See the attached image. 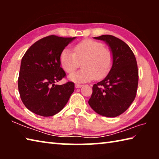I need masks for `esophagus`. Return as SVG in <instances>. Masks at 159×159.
<instances>
[{"label":"esophagus","instance_id":"esophagus-1","mask_svg":"<svg viewBox=\"0 0 159 159\" xmlns=\"http://www.w3.org/2000/svg\"><path fill=\"white\" fill-rule=\"evenodd\" d=\"M83 86V85L81 84H79V83H76V85H75V87H76V88H81Z\"/></svg>","mask_w":159,"mask_h":159}]
</instances>
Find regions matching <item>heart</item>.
I'll return each instance as SVG.
<instances>
[{"label": "heart", "mask_w": 159, "mask_h": 159, "mask_svg": "<svg viewBox=\"0 0 159 159\" xmlns=\"http://www.w3.org/2000/svg\"><path fill=\"white\" fill-rule=\"evenodd\" d=\"M60 62L69 74L79 68L82 62L83 69L69 75V79L76 83H85L105 76L112 66L113 55L102 43L86 39L75 45L74 52L68 48L61 51Z\"/></svg>", "instance_id": "1"}]
</instances>
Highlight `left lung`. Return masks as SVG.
Listing matches in <instances>:
<instances>
[{
    "label": "left lung",
    "mask_w": 159,
    "mask_h": 159,
    "mask_svg": "<svg viewBox=\"0 0 159 159\" xmlns=\"http://www.w3.org/2000/svg\"><path fill=\"white\" fill-rule=\"evenodd\" d=\"M111 49L113 64L104 79L95 84L88 104L98 114L116 117L123 114L135 98L138 85V64L130 47L111 35L94 37Z\"/></svg>",
    "instance_id": "1"
}]
</instances>
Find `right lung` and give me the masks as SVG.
I'll return each mask as SVG.
<instances>
[{
  "label": "right lung",
  "mask_w": 159,
  "mask_h": 159,
  "mask_svg": "<svg viewBox=\"0 0 159 159\" xmlns=\"http://www.w3.org/2000/svg\"><path fill=\"white\" fill-rule=\"evenodd\" d=\"M76 37L55 35L43 38L23 56L18 79V89L23 104L42 116H52L62 109L74 91V83L55 85L65 77L60 67V55Z\"/></svg>",
  "instance_id": "1"
}]
</instances>
